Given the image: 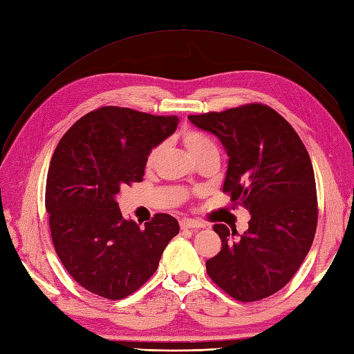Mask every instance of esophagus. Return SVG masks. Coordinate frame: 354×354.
Returning <instances> with one entry per match:
<instances>
[{
	"mask_svg": "<svg viewBox=\"0 0 354 354\" xmlns=\"http://www.w3.org/2000/svg\"><path fill=\"white\" fill-rule=\"evenodd\" d=\"M180 227L181 229H201V227H205V225L198 222V221H194V218H183V221L180 222Z\"/></svg>",
	"mask_w": 354,
	"mask_h": 354,
	"instance_id": "obj_1",
	"label": "esophagus"
}]
</instances>
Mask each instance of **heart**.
Segmentation results:
<instances>
[{
    "label": "heart",
    "instance_id": "b5f03b06",
    "mask_svg": "<svg viewBox=\"0 0 354 354\" xmlns=\"http://www.w3.org/2000/svg\"><path fill=\"white\" fill-rule=\"evenodd\" d=\"M183 142L189 151V155L192 158L204 153V151H207V150H216V145L213 142V140L208 138L205 133L199 132V131H186L183 133ZM159 153H160V147H155L150 151L147 156V160H146L147 168H151L156 164Z\"/></svg>",
    "mask_w": 354,
    "mask_h": 354
}]
</instances>
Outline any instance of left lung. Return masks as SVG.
I'll return each mask as SVG.
<instances>
[{
    "label": "left lung",
    "mask_w": 354,
    "mask_h": 354,
    "mask_svg": "<svg viewBox=\"0 0 354 354\" xmlns=\"http://www.w3.org/2000/svg\"><path fill=\"white\" fill-rule=\"evenodd\" d=\"M187 119L221 140L229 158L223 192L252 214L241 235L214 225L222 250L207 261V272L238 301L263 299L290 281L316 234V180L308 151L290 123L262 104Z\"/></svg>",
    "instance_id": "left-lung-1"
}]
</instances>
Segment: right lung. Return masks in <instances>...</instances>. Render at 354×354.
Listing matches in <instances>:
<instances>
[{"instance_id": "right-lung-1", "label": "right lung", "mask_w": 354, "mask_h": 354, "mask_svg": "<svg viewBox=\"0 0 354 354\" xmlns=\"http://www.w3.org/2000/svg\"><path fill=\"white\" fill-rule=\"evenodd\" d=\"M177 116L101 107L58 142L46 183L55 250L82 288L107 299L136 292L158 270L178 222L156 214L145 227L123 218L120 187L142 181L151 149L173 136Z\"/></svg>"}]
</instances>
